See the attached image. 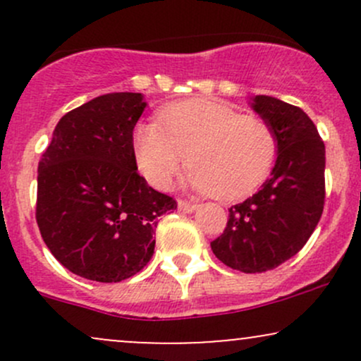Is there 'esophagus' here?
I'll return each mask as SVG.
<instances>
[{
  "instance_id": "obj_1",
  "label": "esophagus",
  "mask_w": 361,
  "mask_h": 361,
  "mask_svg": "<svg viewBox=\"0 0 361 361\" xmlns=\"http://www.w3.org/2000/svg\"><path fill=\"white\" fill-rule=\"evenodd\" d=\"M197 204H193V202H188V200H178V209L181 210V212H185V214H190V212H193V210H197Z\"/></svg>"
}]
</instances>
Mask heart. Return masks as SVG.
I'll use <instances>...</instances> for the list:
<instances>
[{"mask_svg":"<svg viewBox=\"0 0 361 361\" xmlns=\"http://www.w3.org/2000/svg\"><path fill=\"white\" fill-rule=\"evenodd\" d=\"M134 147L142 175L166 188L188 159V183L198 192L234 198L267 178L276 157V135L258 115L207 98L173 103L159 123L135 128Z\"/></svg>","mask_w":361,"mask_h":361,"instance_id":"b5f03b06","label":"heart"}]
</instances>
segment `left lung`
Returning a JSON list of instances; mask_svg holds the SVG:
<instances>
[{
	"label": "left lung",
	"mask_w": 361,
	"mask_h": 361,
	"mask_svg": "<svg viewBox=\"0 0 361 361\" xmlns=\"http://www.w3.org/2000/svg\"><path fill=\"white\" fill-rule=\"evenodd\" d=\"M252 109L275 132L276 163L258 193L231 207L210 246L233 270L263 273L295 256L316 229L326 198V149L299 106L258 94Z\"/></svg>",
	"instance_id": "1"
}]
</instances>
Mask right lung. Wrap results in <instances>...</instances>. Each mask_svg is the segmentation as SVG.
Wrapping results in <instances>:
<instances>
[{
	"instance_id": "add662e5",
	"label": "right lung",
	"mask_w": 361,
	"mask_h": 361,
	"mask_svg": "<svg viewBox=\"0 0 361 361\" xmlns=\"http://www.w3.org/2000/svg\"><path fill=\"white\" fill-rule=\"evenodd\" d=\"M140 93H109L59 120L39 161L35 219L44 243L74 275L130 279L154 252V233L176 200L137 173L134 127Z\"/></svg>"
}]
</instances>
